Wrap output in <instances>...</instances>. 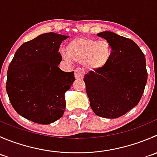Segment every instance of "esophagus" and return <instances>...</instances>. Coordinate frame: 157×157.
<instances>
[{"mask_svg":"<svg viewBox=\"0 0 157 157\" xmlns=\"http://www.w3.org/2000/svg\"><path fill=\"white\" fill-rule=\"evenodd\" d=\"M84 77V72L82 69L77 68L75 70V78L77 80H82Z\"/></svg>","mask_w":157,"mask_h":157,"instance_id":"obj_1","label":"esophagus"}]
</instances>
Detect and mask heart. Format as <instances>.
<instances>
[{
    "mask_svg": "<svg viewBox=\"0 0 157 157\" xmlns=\"http://www.w3.org/2000/svg\"><path fill=\"white\" fill-rule=\"evenodd\" d=\"M112 54V46L107 40L80 36L68 44L64 57L79 63L83 62L88 69L100 70L107 64Z\"/></svg>",
    "mask_w": 157,
    "mask_h": 157,
    "instance_id": "heart-1",
    "label": "heart"
}]
</instances>
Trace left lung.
Instances as JSON below:
<instances>
[{"mask_svg": "<svg viewBox=\"0 0 157 157\" xmlns=\"http://www.w3.org/2000/svg\"><path fill=\"white\" fill-rule=\"evenodd\" d=\"M97 36L110 43L113 54L103 68L90 71L83 81L91 109L104 118H118L140 100L147 81L146 58L133 40L110 31Z\"/></svg>", "mask_w": 157, "mask_h": 157, "instance_id": "left-lung-1", "label": "left lung"}]
</instances>
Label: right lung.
<instances>
[{"label":"right lung","mask_w":157,"mask_h":157,"mask_svg":"<svg viewBox=\"0 0 157 157\" xmlns=\"http://www.w3.org/2000/svg\"><path fill=\"white\" fill-rule=\"evenodd\" d=\"M67 37L53 32L39 35L23 44L9 64V100L18 114L32 122L50 124L63 115L65 92L75 80L74 71L58 67L60 45Z\"/></svg>","instance_id":"add662e5"}]
</instances>
